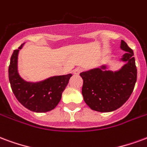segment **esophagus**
Listing matches in <instances>:
<instances>
[{
  "instance_id": "34e87169",
  "label": "esophagus",
  "mask_w": 147,
  "mask_h": 147,
  "mask_svg": "<svg viewBox=\"0 0 147 147\" xmlns=\"http://www.w3.org/2000/svg\"><path fill=\"white\" fill-rule=\"evenodd\" d=\"M83 71V69L81 68V67H77V68H75L74 69V74L76 75L79 74L80 73H81Z\"/></svg>"
}]
</instances>
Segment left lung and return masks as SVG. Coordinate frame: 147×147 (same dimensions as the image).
Listing matches in <instances>:
<instances>
[{
	"mask_svg": "<svg viewBox=\"0 0 147 147\" xmlns=\"http://www.w3.org/2000/svg\"><path fill=\"white\" fill-rule=\"evenodd\" d=\"M121 49L126 51L121 59L126 63L119 70L113 72L102 66L80 74L84 100L92 110L102 113L113 111L121 107L133 92L137 80L133 51L124 40Z\"/></svg>",
	"mask_w": 147,
	"mask_h": 147,
	"instance_id": "8db88e82",
	"label": "left lung"
}]
</instances>
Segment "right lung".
Returning a JSON list of instances; mask_svg holds the SVG:
<instances>
[{"instance_id": "add662e5", "label": "right lung", "mask_w": 147, "mask_h": 147, "mask_svg": "<svg viewBox=\"0 0 147 147\" xmlns=\"http://www.w3.org/2000/svg\"><path fill=\"white\" fill-rule=\"evenodd\" d=\"M23 45L14 50L11 57L8 78L12 92L18 101L26 109L37 113L50 111L59 102L62 93L72 74L54 76L39 82L25 81L18 71V55Z\"/></svg>"}]
</instances>
